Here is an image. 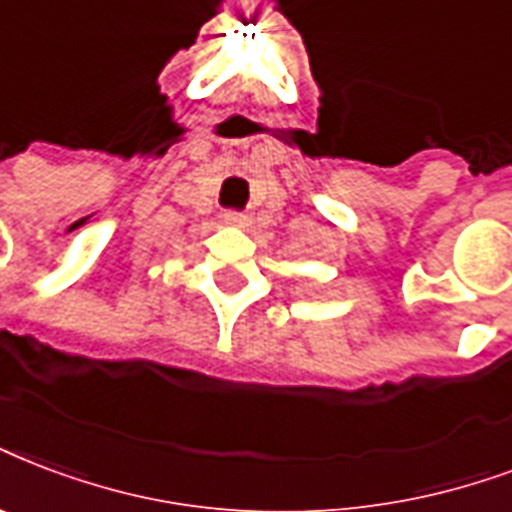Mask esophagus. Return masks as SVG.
I'll use <instances>...</instances> for the list:
<instances>
[{
	"label": "esophagus",
	"instance_id": "1",
	"mask_svg": "<svg viewBox=\"0 0 512 512\" xmlns=\"http://www.w3.org/2000/svg\"><path fill=\"white\" fill-rule=\"evenodd\" d=\"M222 220L230 228H249V214L236 212V209H228V212H222Z\"/></svg>",
	"mask_w": 512,
	"mask_h": 512
}]
</instances>
